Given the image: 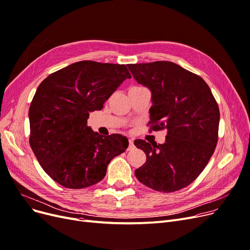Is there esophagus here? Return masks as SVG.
Masks as SVG:
<instances>
[{
	"label": "esophagus",
	"instance_id": "34e87169",
	"mask_svg": "<svg viewBox=\"0 0 250 250\" xmlns=\"http://www.w3.org/2000/svg\"><path fill=\"white\" fill-rule=\"evenodd\" d=\"M134 147H135V145H134L133 139H129V140H128V150L134 149Z\"/></svg>",
	"mask_w": 250,
	"mask_h": 250
}]
</instances>
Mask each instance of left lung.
<instances>
[{
	"mask_svg": "<svg viewBox=\"0 0 250 250\" xmlns=\"http://www.w3.org/2000/svg\"><path fill=\"white\" fill-rule=\"evenodd\" d=\"M134 79L151 91V128H167L164 144L136 140L146 162L135 170L145 186L175 192L196 179L218 143L220 110L200 77L169 61L128 64Z\"/></svg>",
	"mask_w": 250,
	"mask_h": 250,
	"instance_id": "obj_1",
	"label": "left lung"
}]
</instances>
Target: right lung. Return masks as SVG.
<instances>
[{
	"instance_id": "obj_1",
	"label": "right lung",
	"mask_w": 250,
	"mask_h": 250,
	"mask_svg": "<svg viewBox=\"0 0 250 250\" xmlns=\"http://www.w3.org/2000/svg\"><path fill=\"white\" fill-rule=\"evenodd\" d=\"M131 78L125 64L80 61L41 83L28 111L29 144L54 181L69 189L95 185L110 160L125 151V137L99 135L88 118Z\"/></svg>"
}]
</instances>
